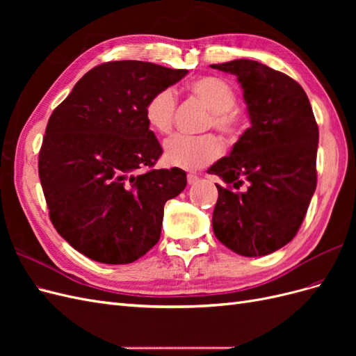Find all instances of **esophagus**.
I'll list each match as a JSON object with an SVG mask.
<instances>
[{
	"mask_svg": "<svg viewBox=\"0 0 356 356\" xmlns=\"http://www.w3.org/2000/svg\"><path fill=\"white\" fill-rule=\"evenodd\" d=\"M187 181H188L190 186H193V184H196V182L199 181V177L195 175V174H188L187 175Z\"/></svg>",
	"mask_w": 356,
	"mask_h": 356,
	"instance_id": "1",
	"label": "esophagus"
}]
</instances>
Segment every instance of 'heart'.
<instances>
[{
  "label": "heart",
  "instance_id": "b5f03b06",
  "mask_svg": "<svg viewBox=\"0 0 356 356\" xmlns=\"http://www.w3.org/2000/svg\"><path fill=\"white\" fill-rule=\"evenodd\" d=\"M190 95L207 104L211 110L208 126L217 129L225 136H238L245 117L236 108V92L233 86L217 75H202L187 84ZM177 98L172 89H161L148 98L144 115L148 126L160 135H169L174 127ZM222 154V144L215 135L186 136L177 135L165 143L163 159L169 166L181 169H199L217 160Z\"/></svg>",
  "mask_w": 356,
  "mask_h": 356
}]
</instances>
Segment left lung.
Instances as JSON below:
<instances>
[{"mask_svg": "<svg viewBox=\"0 0 356 356\" xmlns=\"http://www.w3.org/2000/svg\"><path fill=\"white\" fill-rule=\"evenodd\" d=\"M213 70L238 77L251 127L209 168L218 188L212 229L243 257H261L294 239L316 188L319 131L306 92L286 74L236 59Z\"/></svg>", "mask_w": 356, "mask_h": 356, "instance_id": "left-lung-1", "label": "left lung"}]
</instances>
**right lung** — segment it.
Returning <instances> with one entry per match:
<instances>
[{
    "label": "right lung",
    "instance_id": "obj_1",
    "mask_svg": "<svg viewBox=\"0 0 356 356\" xmlns=\"http://www.w3.org/2000/svg\"><path fill=\"white\" fill-rule=\"evenodd\" d=\"M187 72L106 62L84 74L49 118L38 174L50 220L95 261L129 264L147 254L160 239L165 203L187 186L179 168L149 169L161 147L144 115L149 96Z\"/></svg>",
    "mask_w": 356,
    "mask_h": 356
}]
</instances>
